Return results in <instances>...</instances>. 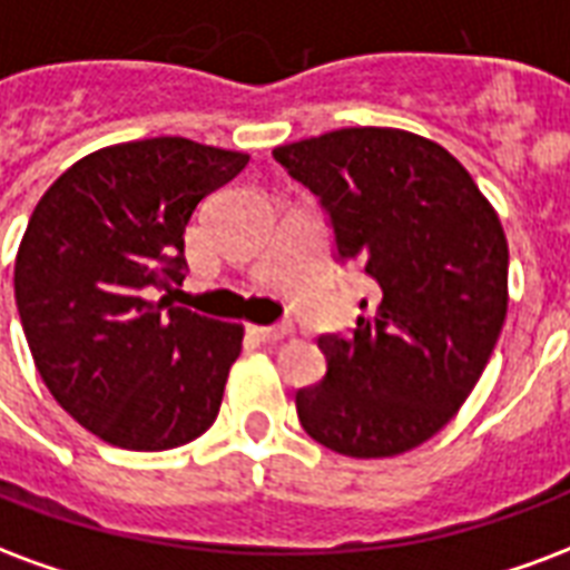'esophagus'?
<instances>
[{
	"mask_svg": "<svg viewBox=\"0 0 570 570\" xmlns=\"http://www.w3.org/2000/svg\"><path fill=\"white\" fill-rule=\"evenodd\" d=\"M250 335L263 344H277L289 335V326H250Z\"/></svg>",
	"mask_w": 570,
	"mask_h": 570,
	"instance_id": "obj_1",
	"label": "esophagus"
}]
</instances>
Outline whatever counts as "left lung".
Listing matches in <instances>:
<instances>
[{"label": "left lung", "instance_id": "1", "mask_svg": "<svg viewBox=\"0 0 570 570\" xmlns=\"http://www.w3.org/2000/svg\"><path fill=\"white\" fill-rule=\"evenodd\" d=\"M326 208L341 263L365 268L350 335H323L326 377L296 392L302 429L341 456L383 459L441 432L508 314V238L456 156L423 135L353 126L274 147Z\"/></svg>", "mask_w": 570, "mask_h": 570}]
</instances>
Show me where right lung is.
Masks as SVG:
<instances>
[{"mask_svg":"<svg viewBox=\"0 0 570 570\" xmlns=\"http://www.w3.org/2000/svg\"><path fill=\"white\" fill-rule=\"evenodd\" d=\"M247 154L178 135L111 145L50 184L14 263L32 360L69 416L124 450H171L217 420L238 323L154 298L184 281V232Z\"/></svg>","mask_w":570,"mask_h":570,"instance_id":"add662e5","label":"right lung"}]
</instances>
